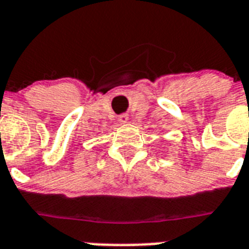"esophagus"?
<instances>
[{"mask_svg": "<svg viewBox=\"0 0 249 249\" xmlns=\"http://www.w3.org/2000/svg\"><path fill=\"white\" fill-rule=\"evenodd\" d=\"M118 121H119V122H122V123H126L127 121H128V115H127V114H121L118 117Z\"/></svg>", "mask_w": 249, "mask_h": 249, "instance_id": "obj_1", "label": "esophagus"}]
</instances>
